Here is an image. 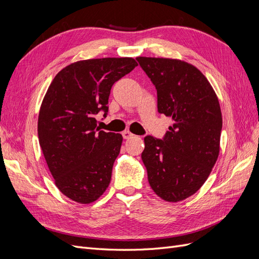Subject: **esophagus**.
I'll return each mask as SVG.
<instances>
[{"label": "esophagus", "mask_w": 259, "mask_h": 259, "mask_svg": "<svg viewBox=\"0 0 259 259\" xmlns=\"http://www.w3.org/2000/svg\"><path fill=\"white\" fill-rule=\"evenodd\" d=\"M122 136H123L124 139H130V138H132L134 135H133L132 133L128 132V131H124V132L122 133Z\"/></svg>", "instance_id": "1"}]
</instances>
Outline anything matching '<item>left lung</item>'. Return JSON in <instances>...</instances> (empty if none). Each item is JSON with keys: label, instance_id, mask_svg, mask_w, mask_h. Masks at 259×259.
<instances>
[{"label": "left lung", "instance_id": "8db88e82", "mask_svg": "<svg viewBox=\"0 0 259 259\" xmlns=\"http://www.w3.org/2000/svg\"><path fill=\"white\" fill-rule=\"evenodd\" d=\"M158 94V111L171 123L163 139L145 137L142 159L152 190L183 201L205 183L219 154L223 117L211 85L198 68L179 59L137 57Z\"/></svg>", "mask_w": 259, "mask_h": 259}]
</instances>
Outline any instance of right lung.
<instances>
[{
    "label": "right lung",
    "mask_w": 259,
    "mask_h": 259,
    "mask_svg": "<svg viewBox=\"0 0 259 259\" xmlns=\"http://www.w3.org/2000/svg\"><path fill=\"white\" fill-rule=\"evenodd\" d=\"M136 66L131 57L80 60L49 86L38 112V143L55 185L70 200L89 204L110 184L123 137L100 131L95 115H107L112 85Z\"/></svg>",
    "instance_id": "right-lung-1"
}]
</instances>
